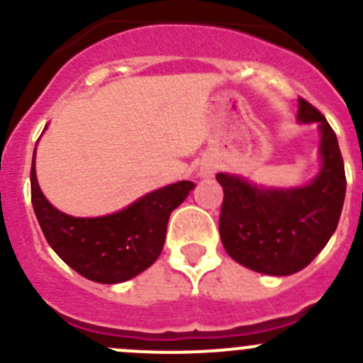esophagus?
<instances>
[{
	"instance_id": "esophagus-1",
	"label": "esophagus",
	"mask_w": 363,
	"mask_h": 363,
	"mask_svg": "<svg viewBox=\"0 0 363 363\" xmlns=\"http://www.w3.org/2000/svg\"><path fill=\"white\" fill-rule=\"evenodd\" d=\"M214 174H216V164L214 163H203L202 167H200V172H199L200 177H212Z\"/></svg>"
}]
</instances>
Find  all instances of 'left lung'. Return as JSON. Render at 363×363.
Returning <instances> with one entry per match:
<instances>
[{"label": "left lung", "mask_w": 363, "mask_h": 363, "mask_svg": "<svg viewBox=\"0 0 363 363\" xmlns=\"http://www.w3.org/2000/svg\"><path fill=\"white\" fill-rule=\"evenodd\" d=\"M298 123H318L321 168L306 186H258L219 172L223 186L219 235L226 252L240 265L290 276L306 269L334 235L346 195V174L334 130L318 108L298 98Z\"/></svg>", "instance_id": "1"}]
</instances>
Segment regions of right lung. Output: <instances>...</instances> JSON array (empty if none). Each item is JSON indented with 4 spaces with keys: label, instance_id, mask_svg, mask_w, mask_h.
Here are the masks:
<instances>
[{
    "label": "right lung",
    "instance_id": "obj_1",
    "mask_svg": "<svg viewBox=\"0 0 363 363\" xmlns=\"http://www.w3.org/2000/svg\"><path fill=\"white\" fill-rule=\"evenodd\" d=\"M193 188L191 181H179L147 193L113 214L73 218L45 199L33 155L31 202L40 228L56 255L94 283H124L149 269L163 250L172 211L184 202Z\"/></svg>",
    "mask_w": 363,
    "mask_h": 363
}]
</instances>
